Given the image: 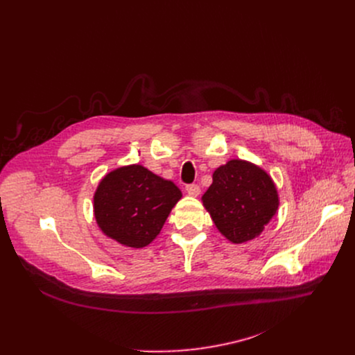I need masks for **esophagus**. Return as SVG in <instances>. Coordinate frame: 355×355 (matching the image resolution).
Segmentation results:
<instances>
[{"mask_svg": "<svg viewBox=\"0 0 355 355\" xmlns=\"http://www.w3.org/2000/svg\"><path fill=\"white\" fill-rule=\"evenodd\" d=\"M185 191H187L188 195H191V196H198L199 192H200V188H199V185H196V184H188V185L185 187Z\"/></svg>", "mask_w": 355, "mask_h": 355, "instance_id": "esophagus-1", "label": "esophagus"}]
</instances>
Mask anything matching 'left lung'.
<instances>
[{"mask_svg": "<svg viewBox=\"0 0 355 355\" xmlns=\"http://www.w3.org/2000/svg\"><path fill=\"white\" fill-rule=\"evenodd\" d=\"M212 178L202 202L218 230L233 243L257 237L279 205L271 177L248 162L230 160Z\"/></svg>", "mask_w": 355, "mask_h": 355, "instance_id": "obj_1", "label": "left lung"}]
</instances>
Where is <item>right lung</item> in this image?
<instances>
[{
    "label": "right lung",
    "mask_w": 355,
    "mask_h": 355,
    "mask_svg": "<svg viewBox=\"0 0 355 355\" xmlns=\"http://www.w3.org/2000/svg\"><path fill=\"white\" fill-rule=\"evenodd\" d=\"M181 196L173 181L132 164L101 180L94 193V215L108 237L140 248L157 237Z\"/></svg>",
    "instance_id": "obj_1"
}]
</instances>
